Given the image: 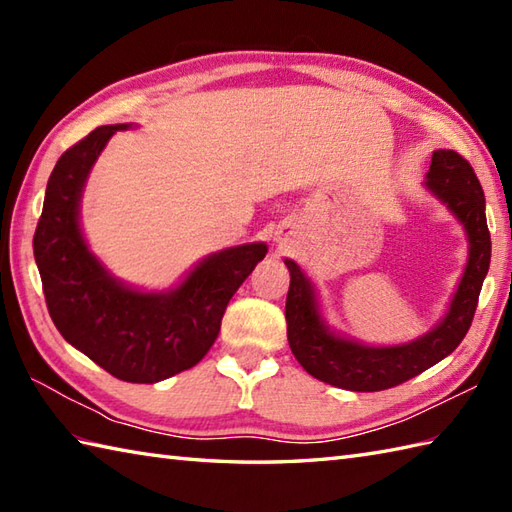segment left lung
Listing matches in <instances>:
<instances>
[{"label":"left lung","mask_w":512,"mask_h":512,"mask_svg":"<svg viewBox=\"0 0 512 512\" xmlns=\"http://www.w3.org/2000/svg\"><path fill=\"white\" fill-rule=\"evenodd\" d=\"M427 187L464 224L471 242L469 264L449 314L422 339L396 347H367L328 332L314 290L301 268L286 259L290 288L286 297L288 343L301 367L323 383L350 391H383L407 383L449 356L469 332L484 277L491 266V233L486 226L484 191L471 162L453 149L433 151Z\"/></svg>","instance_id":"obj_1"}]
</instances>
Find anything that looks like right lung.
<instances>
[{"instance_id":"1","label":"right lung","mask_w":512,"mask_h":512,"mask_svg":"<svg viewBox=\"0 0 512 512\" xmlns=\"http://www.w3.org/2000/svg\"><path fill=\"white\" fill-rule=\"evenodd\" d=\"M127 125L96 127L54 165L32 250L57 330L125 383H158L198 365L222 328L228 301L266 257V244L222 250L165 295L129 290L83 242L79 200L105 143Z\"/></svg>"}]
</instances>
